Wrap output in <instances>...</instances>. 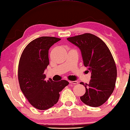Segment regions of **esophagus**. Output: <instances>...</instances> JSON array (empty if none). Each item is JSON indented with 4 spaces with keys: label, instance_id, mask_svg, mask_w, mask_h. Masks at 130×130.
<instances>
[{
    "label": "esophagus",
    "instance_id": "34e87169",
    "mask_svg": "<svg viewBox=\"0 0 130 130\" xmlns=\"http://www.w3.org/2000/svg\"><path fill=\"white\" fill-rule=\"evenodd\" d=\"M70 84H78V82L77 81H70Z\"/></svg>",
    "mask_w": 130,
    "mask_h": 130
}]
</instances>
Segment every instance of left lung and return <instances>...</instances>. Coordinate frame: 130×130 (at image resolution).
Returning <instances> with one entry per match:
<instances>
[{"mask_svg": "<svg viewBox=\"0 0 130 130\" xmlns=\"http://www.w3.org/2000/svg\"><path fill=\"white\" fill-rule=\"evenodd\" d=\"M67 40L80 48L83 64L91 72L89 84L80 83L86 90L80 100L89 106H101L113 92L117 79V67L110 51L103 41L90 33Z\"/></svg>", "mask_w": 130, "mask_h": 130, "instance_id": "1", "label": "left lung"}]
</instances>
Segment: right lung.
<instances>
[{"mask_svg": "<svg viewBox=\"0 0 130 130\" xmlns=\"http://www.w3.org/2000/svg\"><path fill=\"white\" fill-rule=\"evenodd\" d=\"M60 39L41 37L31 41L20 59L18 79L22 92L33 107L46 110L57 103L59 92L68 85L67 81H46L44 71L49 64L48 50Z\"/></svg>", "mask_w": 130, "mask_h": 130, "instance_id": "add662e5", "label": "right lung"}]
</instances>
